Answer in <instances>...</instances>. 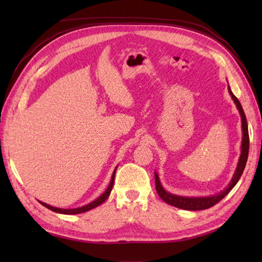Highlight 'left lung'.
I'll return each instance as SVG.
<instances>
[{"instance_id": "left-lung-1", "label": "left lung", "mask_w": 262, "mask_h": 262, "mask_svg": "<svg viewBox=\"0 0 262 262\" xmlns=\"http://www.w3.org/2000/svg\"><path fill=\"white\" fill-rule=\"evenodd\" d=\"M229 91L232 99L234 100V102L236 104V107L240 111L241 115V119H242V130H243V137H242V152H241V157L240 160H238L237 163V168L235 170V173L233 176V179L230 183V186L227 187L224 191L220 192L219 194H215V196L211 197H200V198H189V197H181V196H176V194H172L166 192L164 189L162 188L159 180V176L155 173V188H157V192L159 193V196L162 198L166 204L174 206V207L181 208V209H186V210H203V209H207L213 207L214 205H216L219 202H221L227 193H229L232 188L234 187L237 181L240 180V178L243 173V170L246 168L247 161H248V154H249V132H248V124H247V118L246 115H244V111L242 109V105L238 101L237 98L233 94L231 88L229 86Z\"/></svg>"}]
</instances>
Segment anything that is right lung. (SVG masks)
<instances>
[{
	"label": "right lung",
	"mask_w": 262,
	"mask_h": 262,
	"mask_svg": "<svg viewBox=\"0 0 262 262\" xmlns=\"http://www.w3.org/2000/svg\"><path fill=\"white\" fill-rule=\"evenodd\" d=\"M116 170H117V168H116L115 171H114L113 177H111L110 185H109V187L107 188V190H105L99 198H97L96 200H94V202H92V203H90V204H88V205H85V206H83V207L73 208V209H62V208L53 207V206H49V205H47V204H45V203H41V202H40V203H41L42 206H45L46 208L51 209V210H53V211H56V213H59V214H68V215H71V214L84 213V211H88V210H90V209H92V208H94V207H97V206H99V205H101V204L104 202V200L109 197V194H110V192H111V189H113V187H114Z\"/></svg>",
	"instance_id": "right-lung-1"
}]
</instances>
